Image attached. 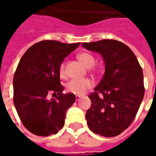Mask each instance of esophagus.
I'll use <instances>...</instances> for the list:
<instances>
[{
    "label": "esophagus",
    "mask_w": 156,
    "mask_h": 156,
    "mask_svg": "<svg viewBox=\"0 0 156 156\" xmlns=\"http://www.w3.org/2000/svg\"><path fill=\"white\" fill-rule=\"evenodd\" d=\"M75 98H76V100L78 101V100H79V99L81 98V96H80V95H76V97H75Z\"/></svg>",
    "instance_id": "obj_1"
}]
</instances>
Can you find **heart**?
<instances>
[{"mask_svg":"<svg viewBox=\"0 0 156 156\" xmlns=\"http://www.w3.org/2000/svg\"><path fill=\"white\" fill-rule=\"evenodd\" d=\"M78 59L86 66V67H92L95 63L94 56L89 52L83 51L78 55ZM65 73V62H62L59 66V75L61 77H64ZM94 86V82L89 78H83V79H72L66 84V89L68 93H71L76 95H82L85 94L89 88Z\"/></svg>","mask_w":156,"mask_h":156,"instance_id":"obj_1","label":"heart"}]
</instances>
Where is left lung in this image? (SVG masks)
Instances as JSON below:
<instances>
[{"label": "left lung", "mask_w": 156, "mask_h": 156, "mask_svg": "<svg viewBox=\"0 0 156 156\" xmlns=\"http://www.w3.org/2000/svg\"><path fill=\"white\" fill-rule=\"evenodd\" d=\"M82 45L99 52L105 63L104 77L88 96V128L105 137L119 135L133 122L144 98L142 68L130 48L119 41L103 39Z\"/></svg>", "instance_id": "left-lung-1"}]
</instances>
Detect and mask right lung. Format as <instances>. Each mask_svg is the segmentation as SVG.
<instances>
[{
  "instance_id": "right-lung-1",
  "label": "right lung",
  "mask_w": 156,
  "mask_h": 156,
  "mask_svg": "<svg viewBox=\"0 0 156 156\" xmlns=\"http://www.w3.org/2000/svg\"><path fill=\"white\" fill-rule=\"evenodd\" d=\"M79 45L41 41L29 48L19 62L13 78V102L23 125L32 134L48 136L63 127L75 95L62 94L59 66ZM51 93L58 96L48 101Z\"/></svg>"
}]
</instances>
